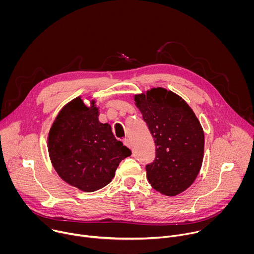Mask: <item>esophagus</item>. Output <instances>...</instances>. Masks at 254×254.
Returning <instances> with one entry per match:
<instances>
[{
    "instance_id": "obj_1",
    "label": "esophagus",
    "mask_w": 254,
    "mask_h": 254,
    "mask_svg": "<svg viewBox=\"0 0 254 254\" xmlns=\"http://www.w3.org/2000/svg\"><path fill=\"white\" fill-rule=\"evenodd\" d=\"M123 142H124V144L126 147H127V148H131V143H130V140L128 139V138H125V139H123Z\"/></svg>"
}]
</instances>
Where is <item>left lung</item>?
Here are the masks:
<instances>
[{"label":"left lung","mask_w":254,"mask_h":254,"mask_svg":"<svg viewBox=\"0 0 254 254\" xmlns=\"http://www.w3.org/2000/svg\"><path fill=\"white\" fill-rule=\"evenodd\" d=\"M133 100L156 144V159L147 166L149 183L163 195L177 196L194 183L201 170L203 127L189 104L166 88L134 94Z\"/></svg>","instance_id":"left-lung-1"}]
</instances>
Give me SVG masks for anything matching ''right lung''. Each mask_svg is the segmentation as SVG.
I'll use <instances>...</instances> for the list:
<instances>
[{"label":"right lung","mask_w":254,"mask_h":254,"mask_svg":"<svg viewBox=\"0 0 254 254\" xmlns=\"http://www.w3.org/2000/svg\"><path fill=\"white\" fill-rule=\"evenodd\" d=\"M81 97L61 108L51 125L47 147L64 182L90 193L110 184L122 160L131 153L115 137L111 125L99 122L96 100L87 105Z\"/></svg>","instance_id":"add662e5"}]
</instances>
